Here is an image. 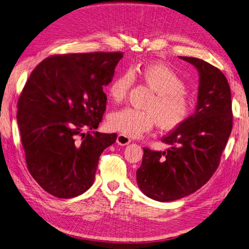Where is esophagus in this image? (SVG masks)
<instances>
[{
  "mask_svg": "<svg viewBox=\"0 0 249 249\" xmlns=\"http://www.w3.org/2000/svg\"><path fill=\"white\" fill-rule=\"evenodd\" d=\"M117 142H118V144H120V145H127V144L130 143V139L127 136L120 134L117 137Z\"/></svg>",
  "mask_w": 249,
  "mask_h": 249,
  "instance_id": "1",
  "label": "esophagus"
}]
</instances>
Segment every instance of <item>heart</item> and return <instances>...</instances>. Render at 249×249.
<instances>
[{"label":"heart","instance_id":"obj_1","mask_svg":"<svg viewBox=\"0 0 249 249\" xmlns=\"http://www.w3.org/2000/svg\"><path fill=\"white\" fill-rule=\"evenodd\" d=\"M135 77H140L155 92L154 97L145 106L148 111L131 107L115 111L108 120L111 129L136 138L151 130L156 123L161 129L173 130L191 117L193 102L186 92V83L177 72L160 62L134 68L115 76L108 89V94L114 103L125 100Z\"/></svg>","mask_w":249,"mask_h":249}]
</instances>
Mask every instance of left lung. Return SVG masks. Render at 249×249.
Listing matches in <instances>:
<instances>
[{"label": "left lung", "instance_id": "obj_1", "mask_svg": "<svg viewBox=\"0 0 249 249\" xmlns=\"http://www.w3.org/2000/svg\"><path fill=\"white\" fill-rule=\"evenodd\" d=\"M199 72L198 102L194 114L164 136L166 151L143 147L137 182L158 201H172L194 193L214 174L233 124L231 92L222 71L195 57L179 56Z\"/></svg>", "mask_w": 249, "mask_h": 249}]
</instances>
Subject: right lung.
Wrapping results in <instances>:
<instances>
[{
  "label": "right lung",
  "instance_id": "obj_1",
  "mask_svg": "<svg viewBox=\"0 0 249 249\" xmlns=\"http://www.w3.org/2000/svg\"><path fill=\"white\" fill-rule=\"evenodd\" d=\"M122 58V52L57 54L40 62L26 80L17 120L27 169L56 197L86 192L101 154L117 140V134L93 130L106 110L103 88Z\"/></svg>",
  "mask_w": 249,
  "mask_h": 249
}]
</instances>
